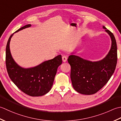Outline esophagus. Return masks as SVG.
<instances>
[{"label": "esophagus", "mask_w": 121, "mask_h": 121, "mask_svg": "<svg viewBox=\"0 0 121 121\" xmlns=\"http://www.w3.org/2000/svg\"><path fill=\"white\" fill-rule=\"evenodd\" d=\"M62 60H63V62H66V61H67V57H66V56H63V57H62Z\"/></svg>", "instance_id": "1"}]
</instances>
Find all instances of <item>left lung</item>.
I'll return each instance as SVG.
<instances>
[{"label":"left lung","instance_id":"left-lung-1","mask_svg":"<svg viewBox=\"0 0 121 121\" xmlns=\"http://www.w3.org/2000/svg\"><path fill=\"white\" fill-rule=\"evenodd\" d=\"M112 41L110 50L106 57L98 61H90L71 55L68 62L71 67L70 78L73 88L83 95H93L100 90L111 77L117 64V45L113 34L104 26Z\"/></svg>","mask_w":121,"mask_h":121}]
</instances>
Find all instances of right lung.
Listing matches in <instances>:
<instances>
[{
  "label": "right lung",
  "instance_id": "right-lung-1",
  "mask_svg": "<svg viewBox=\"0 0 121 121\" xmlns=\"http://www.w3.org/2000/svg\"><path fill=\"white\" fill-rule=\"evenodd\" d=\"M31 26L27 24L14 33ZM13 34L9 38L6 50V65L10 78L19 89L26 95L32 97L45 95L51 89L57 68L62 63L61 56L59 55L34 67L22 68L14 61L10 51L9 44Z\"/></svg>",
  "mask_w": 121,
  "mask_h": 121
}]
</instances>
